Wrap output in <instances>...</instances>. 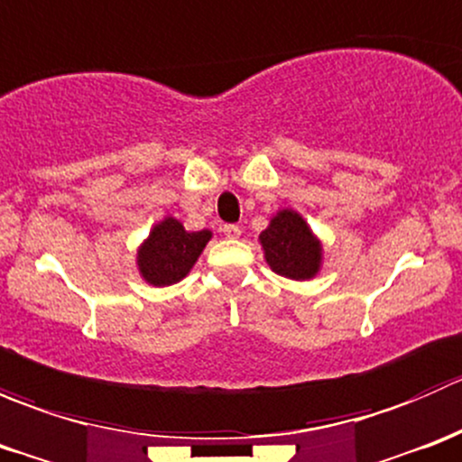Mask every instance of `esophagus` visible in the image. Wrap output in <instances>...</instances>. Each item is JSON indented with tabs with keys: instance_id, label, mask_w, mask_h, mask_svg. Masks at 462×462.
<instances>
[{
	"instance_id": "obj_1",
	"label": "esophagus",
	"mask_w": 462,
	"mask_h": 462,
	"mask_svg": "<svg viewBox=\"0 0 462 462\" xmlns=\"http://www.w3.org/2000/svg\"><path fill=\"white\" fill-rule=\"evenodd\" d=\"M221 232L227 236V239H239L241 236V227L235 226V223H226V226L221 227Z\"/></svg>"
}]
</instances>
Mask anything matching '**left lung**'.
Listing matches in <instances>:
<instances>
[{"label": "left lung", "mask_w": 462, "mask_h": 462, "mask_svg": "<svg viewBox=\"0 0 462 462\" xmlns=\"http://www.w3.org/2000/svg\"><path fill=\"white\" fill-rule=\"evenodd\" d=\"M265 261L288 279H310L319 270L321 248L304 218L292 209H282L261 232Z\"/></svg>", "instance_id": "obj_1"}]
</instances>
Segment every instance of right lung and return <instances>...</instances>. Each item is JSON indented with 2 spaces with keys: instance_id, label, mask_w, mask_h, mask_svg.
<instances>
[{
  "instance_id": "obj_1",
  "label": "right lung",
  "mask_w": 462,
  "mask_h": 462,
  "mask_svg": "<svg viewBox=\"0 0 462 462\" xmlns=\"http://www.w3.org/2000/svg\"><path fill=\"white\" fill-rule=\"evenodd\" d=\"M209 232H185L176 218H165L152 230L138 253V268L153 286L180 282L192 270L194 261L209 241Z\"/></svg>"
}]
</instances>
